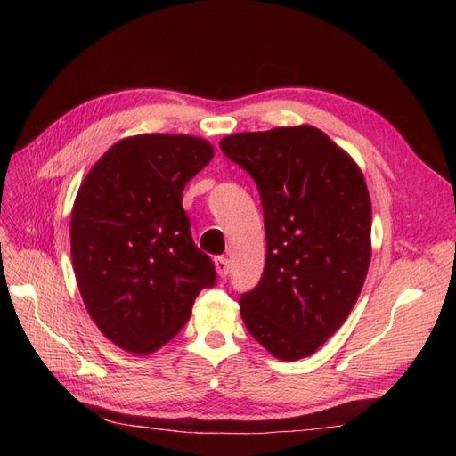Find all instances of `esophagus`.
Here are the masks:
<instances>
[{
    "label": "esophagus",
    "mask_w": 456,
    "mask_h": 456,
    "mask_svg": "<svg viewBox=\"0 0 456 456\" xmlns=\"http://www.w3.org/2000/svg\"><path fill=\"white\" fill-rule=\"evenodd\" d=\"M216 270H217V274L221 278H227V274H229V260L225 256H217L216 258Z\"/></svg>",
    "instance_id": "esophagus-1"
}]
</instances>
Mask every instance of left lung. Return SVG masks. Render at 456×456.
<instances>
[{
	"label": "left lung",
	"mask_w": 456,
	"mask_h": 456,
	"mask_svg": "<svg viewBox=\"0 0 456 456\" xmlns=\"http://www.w3.org/2000/svg\"><path fill=\"white\" fill-rule=\"evenodd\" d=\"M221 152L263 201L266 263L240 317L280 361L314 354L351 314L370 265V198L354 160L312 125L237 133Z\"/></svg>",
	"instance_id": "left-lung-1"
}]
</instances>
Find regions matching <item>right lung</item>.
<instances>
[{
    "label": "right lung",
    "mask_w": 456,
    "mask_h": 456,
    "mask_svg": "<svg viewBox=\"0 0 456 456\" xmlns=\"http://www.w3.org/2000/svg\"><path fill=\"white\" fill-rule=\"evenodd\" d=\"M213 159L190 134L123 139L95 162L74 201L76 282L100 331L133 354L180 333L193 299L217 282L191 239L182 191Z\"/></svg>",
    "instance_id": "obj_1"
}]
</instances>
